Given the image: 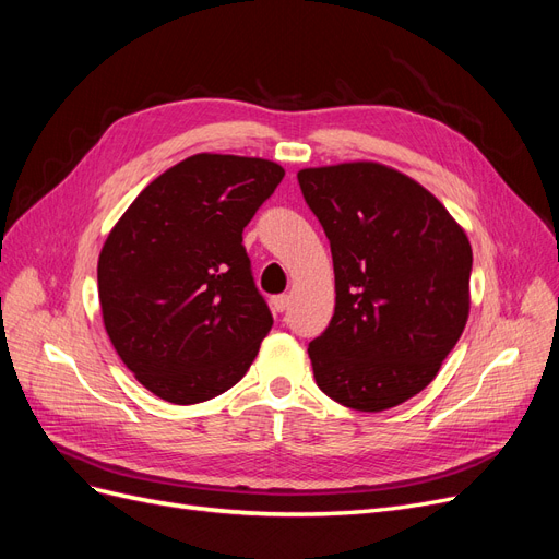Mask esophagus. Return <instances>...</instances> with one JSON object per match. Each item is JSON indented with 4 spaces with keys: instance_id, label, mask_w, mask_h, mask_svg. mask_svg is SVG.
I'll list each match as a JSON object with an SVG mask.
<instances>
[{
    "instance_id": "obj_1",
    "label": "esophagus",
    "mask_w": 559,
    "mask_h": 559,
    "mask_svg": "<svg viewBox=\"0 0 559 559\" xmlns=\"http://www.w3.org/2000/svg\"><path fill=\"white\" fill-rule=\"evenodd\" d=\"M270 308H273V312H284L286 308H289V296H273L270 298Z\"/></svg>"
}]
</instances>
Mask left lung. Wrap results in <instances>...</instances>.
Returning a JSON list of instances; mask_svg holds the SVG:
<instances>
[{"mask_svg": "<svg viewBox=\"0 0 559 559\" xmlns=\"http://www.w3.org/2000/svg\"><path fill=\"white\" fill-rule=\"evenodd\" d=\"M298 183L335 273V312L308 347L317 386L354 411L394 408L436 378L466 326V233L380 163L308 167Z\"/></svg>", "mask_w": 559, "mask_h": 559, "instance_id": "8db88e82", "label": "left lung"}]
</instances>
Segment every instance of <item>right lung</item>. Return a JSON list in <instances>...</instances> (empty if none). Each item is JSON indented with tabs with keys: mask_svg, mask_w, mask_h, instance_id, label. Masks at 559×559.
<instances>
[{
	"mask_svg": "<svg viewBox=\"0 0 559 559\" xmlns=\"http://www.w3.org/2000/svg\"><path fill=\"white\" fill-rule=\"evenodd\" d=\"M284 170L195 154L134 198L99 251L97 289L118 357L148 392L191 405L238 384L273 329L242 230Z\"/></svg>",
	"mask_w": 559,
	"mask_h": 559,
	"instance_id": "right-lung-1",
	"label": "right lung"
}]
</instances>
